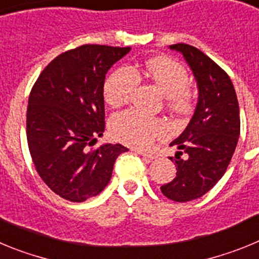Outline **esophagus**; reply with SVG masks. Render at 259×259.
<instances>
[{"mask_svg":"<svg viewBox=\"0 0 259 259\" xmlns=\"http://www.w3.org/2000/svg\"><path fill=\"white\" fill-rule=\"evenodd\" d=\"M135 152L137 153V154H140V155H143V157H145V158H148V159H149V161H152V159H154V155L153 154H149V153H146V152H143V150H135Z\"/></svg>","mask_w":259,"mask_h":259,"instance_id":"1","label":"esophagus"}]
</instances>
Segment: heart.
<instances>
[{"instance_id":"1","label":"heart","mask_w":259,"mask_h":259,"mask_svg":"<svg viewBox=\"0 0 259 259\" xmlns=\"http://www.w3.org/2000/svg\"><path fill=\"white\" fill-rule=\"evenodd\" d=\"M145 75L168 98L171 109L185 113L192 107L193 96L187 88L188 72L180 63L166 57L146 62ZM140 83V75L132 67H120L107 77L104 87L105 101L110 106H122L131 100ZM110 130L116 140L134 148H148L167 131L162 119L146 115L139 110H127L111 118Z\"/></svg>"}]
</instances>
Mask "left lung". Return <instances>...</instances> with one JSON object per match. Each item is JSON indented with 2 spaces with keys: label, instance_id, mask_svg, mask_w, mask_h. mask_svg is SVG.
Wrapping results in <instances>:
<instances>
[{
  "label": "left lung",
  "instance_id": "obj_1",
  "mask_svg": "<svg viewBox=\"0 0 259 259\" xmlns=\"http://www.w3.org/2000/svg\"><path fill=\"white\" fill-rule=\"evenodd\" d=\"M168 48L183 54L198 91L193 116L170 144L178 148L175 159L170 158L176 163L175 179L161 187L167 198L187 202L202 197L227 170L239 141L240 110L230 76L212 59L191 45Z\"/></svg>",
  "mask_w": 259,
  "mask_h": 259
}]
</instances>
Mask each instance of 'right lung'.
<instances>
[{
	"label": "right lung",
	"mask_w": 259,
	"mask_h": 259,
	"mask_svg": "<svg viewBox=\"0 0 259 259\" xmlns=\"http://www.w3.org/2000/svg\"><path fill=\"white\" fill-rule=\"evenodd\" d=\"M131 48L81 45L41 72L27 107V141L36 170L54 193L83 202L101 193L120 144L97 143L105 132L104 84L110 67Z\"/></svg>",
	"instance_id": "add662e5"
}]
</instances>
